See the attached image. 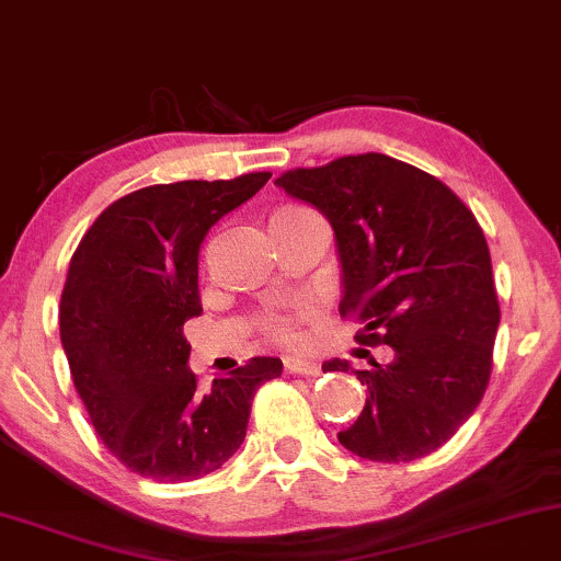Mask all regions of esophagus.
<instances>
[{
    "label": "esophagus",
    "instance_id": "34e87169",
    "mask_svg": "<svg viewBox=\"0 0 561 561\" xmlns=\"http://www.w3.org/2000/svg\"><path fill=\"white\" fill-rule=\"evenodd\" d=\"M285 370L287 374H298V376H319L321 366L313 360H306V357H285Z\"/></svg>",
    "mask_w": 561,
    "mask_h": 561
}]
</instances>
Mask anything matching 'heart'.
<instances>
[{
	"label": "heart",
	"instance_id": "b5f03b06",
	"mask_svg": "<svg viewBox=\"0 0 561 561\" xmlns=\"http://www.w3.org/2000/svg\"><path fill=\"white\" fill-rule=\"evenodd\" d=\"M295 211H300V208H285L282 214H295ZM308 316H310L308 302H293V306H287V308H274V310H268V313H263L261 327H263V332L272 336V340L285 342V345H293V342L300 340L298 323L306 321Z\"/></svg>",
	"mask_w": 561,
	"mask_h": 561
}]
</instances>
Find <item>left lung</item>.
<instances>
[{"label": "left lung", "instance_id": "1", "mask_svg": "<svg viewBox=\"0 0 561 561\" xmlns=\"http://www.w3.org/2000/svg\"><path fill=\"white\" fill-rule=\"evenodd\" d=\"M276 185L327 216L342 263V319L394 360L353 370L366 408L336 438L363 460L410 462L447 444L491 379L499 300L473 211L434 174L383 153L289 170ZM323 370H350L347 360Z\"/></svg>", "mask_w": 561, "mask_h": 561}]
</instances>
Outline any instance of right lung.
<instances>
[{"label":"right lung","mask_w":561,"mask_h":561,"mask_svg":"<svg viewBox=\"0 0 561 561\" xmlns=\"http://www.w3.org/2000/svg\"><path fill=\"white\" fill-rule=\"evenodd\" d=\"M268 178L140 187L106 206L72 253L59 336L93 428L133 473L185 483L219 470L245 438L255 389L282 376L279 357H251L198 389L182 336L204 310L201 242Z\"/></svg>","instance_id":"add662e5"}]
</instances>
